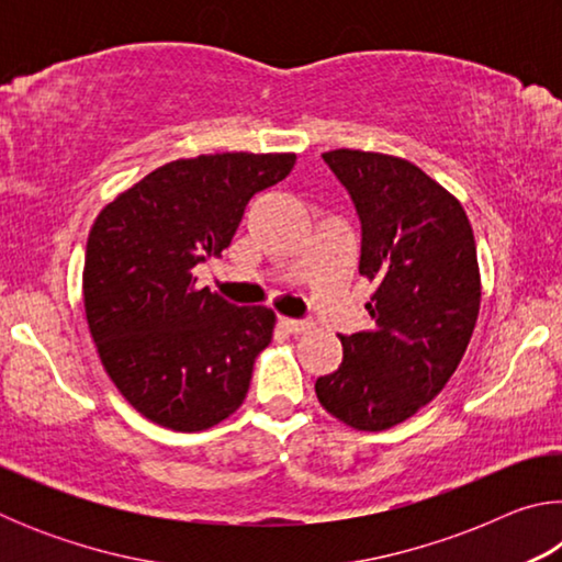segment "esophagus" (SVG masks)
<instances>
[{"label":"esophagus","instance_id":"34e87169","mask_svg":"<svg viewBox=\"0 0 562 562\" xmlns=\"http://www.w3.org/2000/svg\"><path fill=\"white\" fill-rule=\"evenodd\" d=\"M280 327L292 331V335H302V331L310 329V322L304 319H292V317H280Z\"/></svg>","mask_w":562,"mask_h":562}]
</instances>
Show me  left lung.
<instances>
[{
  "instance_id": "left-lung-1",
  "label": "left lung",
  "mask_w": 562,
  "mask_h": 562,
  "mask_svg": "<svg viewBox=\"0 0 562 562\" xmlns=\"http://www.w3.org/2000/svg\"><path fill=\"white\" fill-rule=\"evenodd\" d=\"M322 158L357 205L374 327L339 335L345 357L315 392L341 424L384 431L429 404L465 355L481 310L473 231L459 198L406 158L355 148Z\"/></svg>"
}]
</instances>
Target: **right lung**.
Segmentation results:
<instances>
[{"instance_id":"add662e5","label":"right lung","mask_w":562,"mask_h":562,"mask_svg":"<svg viewBox=\"0 0 562 562\" xmlns=\"http://www.w3.org/2000/svg\"><path fill=\"white\" fill-rule=\"evenodd\" d=\"M294 154H207L150 170L103 207L87 243L83 310L103 369L140 416L205 431L235 414L274 312L195 288L245 205L290 176Z\"/></svg>"}]
</instances>
